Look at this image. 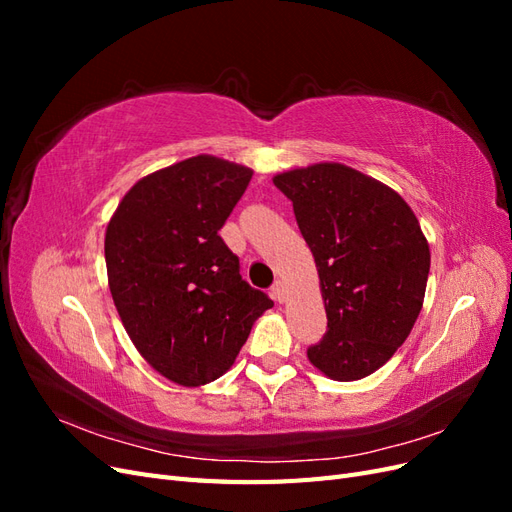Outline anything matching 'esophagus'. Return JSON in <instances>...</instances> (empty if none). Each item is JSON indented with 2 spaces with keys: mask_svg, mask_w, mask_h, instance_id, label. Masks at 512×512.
<instances>
[{
  "mask_svg": "<svg viewBox=\"0 0 512 512\" xmlns=\"http://www.w3.org/2000/svg\"><path fill=\"white\" fill-rule=\"evenodd\" d=\"M271 294H273V299L277 301V303H282L284 299H286V292H284V284L277 280L273 286H271Z\"/></svg>",
  "mask_w": 512,
  "mask_h": 512,
  "instance_id": "34e87169",
  "label": "esophagus"
}]
</instances>
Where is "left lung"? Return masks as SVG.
Listing matches in <instances>:
<instances>
[{
	"label": "left lung",
	"mask_w": 512,
	"mask_h": 512,
	"mask_svg": "<svg viewBox=\"0 0 512 512\" xmlns=\"http://www.w3.org/2000/svg\"><path fill=\"white\" fill-rule=\"evenodd\" d=\"M314 254L327 333L307 348L339 382L374 374L406 342L421 314L429 245L391 188L344 164H314L273 179Z\"/></svg>",
	"instance_id": "8db88e82"
}]
</instances>
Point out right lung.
I'll return each mask as SVG.
<instances>
[{
  "label": "right lung",
  "instance_id": "add662e5",
  "mask_svg": "<svg viewBox=\"0 0 512 512\" xmlns=\"http://www.w3.org/2000/svg\"><path fill=\"white\" fill-rule=\"evenodd\" d=\"M250 179V168L196 156L138 181L108 222V286L123 327L177 384L220 378L273 307L218 235Z\"/></svg>",
  "mask_w": 512,
  "mask_h": 512
}]
</instances>
